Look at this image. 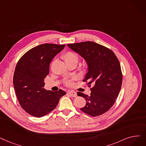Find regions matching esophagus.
I'll list each match as a JSON object with an SVG mask.
<instances>
[{"mask_svg":"<svg viewBox=\"0 0 146 146\" xmlns=\"http://www.w3.org/2000/svg\"><path fill=\"white\" fill-rule=\"evenodd\" d=\"M67 93H68V94L70 95V96L73 97H76L77 96L76 92H74V91H69L67 92Z\"/></svg>","mask_w":146,"mask_h":146,"instance_id":"obj_1","label":"esophagus"}]
</instances>
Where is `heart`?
Returning <instances> with one entry per match:
<instances>
[{
    "mask_svg": "<svg viewBox=\"0 0 146 146\" xmlns=\"http://www.w3.org/2000/svg\"><path fill=\"white\" fill-rule=\"evenodd\" d=\"M62 58L64 60L66 64H68V63H72V62H78L79 61V57L78 55L74 54L73 52L68 51L65 53L64 55H62ZM76 79V78L73 79L72 80H69L68 81L66 82V85L67 86H70L73 85V80Z\"/></svg>",
    "mask_w": 146,
    "mask_h": 146,
    "instance_id": "obj_1",
    "label": "heart"
}]
</instances>
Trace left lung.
Masks as SVG:
<instances>
[{
    "mask_svg": "<svg viewBox=\"0 0 146 146\" xmlns=\"http://www.w3.org/2000/svg\"><path fill=\"white\" fill-rule=\"evenodd\" d=\"M79 54L88 64V72L83 81L88 82L91 96L78 92L86 103L80 110L88 115L100 116L108 111L115 103L122 83V74L119 61L110 49L94 42L68 44Z\"/></svg>",
    "mask_w": 146,
    "mask_h": 146,
    "instance_id": "obj_1",
    "label": "left lung"
}]
</instances>
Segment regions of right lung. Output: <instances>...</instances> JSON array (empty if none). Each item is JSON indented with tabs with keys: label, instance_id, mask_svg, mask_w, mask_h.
Instances as JSON below:
<instances>
[{
	"label": "right lung",
	"instance_id": "1",
	"mask_svg": "<svg viewBox=\"0 0 146 146\" xmlns=\"http://www.w3.org/2000/svg\"><path fill=\"white\" fill-rule=\"evenodd\" d=\"M65 45L45 43L30 49L17 62L13 84L19 103L29 115L41 117L52 111L66 92L47 91L44 79L49 65Z\"/></svg>",
	"mask_w": 146,
	"mask_h": 146
}]
</instances>
